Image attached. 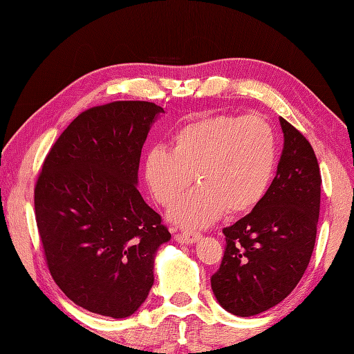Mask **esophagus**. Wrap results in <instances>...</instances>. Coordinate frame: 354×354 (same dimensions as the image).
I'll use <instances>...</instances> for the list:
<instances>
[{
  "label": "esophagus",
  "mask_w": 354,
  "mask_h": 354,
  "mask_svg": "<svg viewBox=\"0 0 354 354\" xmlns=\"http://www.w3.org/2000/svg\"><path fill=\"white\" fill-rule=\"evenodd\" d=\"M202 237L201 232H190V231H181L178 232V234H175V239L178 240L179 243H187V245H193L199 242V239Z\"/></svg>",
  "instance_id": "1"
}]
</instances>
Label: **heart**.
<instances>
[{"instance_id":"heart-1","label":"heart","mask_w":354,"mask_h":354,"mask_svg":"<svg viewBox=\"0 0 354 354\" xmlns=\"http://www.w3.org/2000/svg\"><path fill=\"white\" fill-rule=\"evenodd\" d=\"M277 138L257 115H209L173 133L171 149L147 150L142 175L153 199L171 205L193 183L201 184L170 209L169 219L199 230L227 213L243 214L257 207L272 183Z\"/></svg>"}]
</instances>
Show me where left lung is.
<instances>
[{
    "label": "left lung",
    "instance_id": "8db88e82",
    "mask_svg": "<svg viewBox=\"0 0 354 354\" xmlns=\"http://www.w3.org/2000/svg\"><path fill=\"white\" fill-rule=\"evenodd\" d=\"M284 146L266 196L223 228L225 252L212 277L225 310L252 317L281 303L309 266L317 239L321 173L310 142L280 117Z\"/></svg>",
    "mask_w": 354,
    "mask_h": 354
}]
</instances>
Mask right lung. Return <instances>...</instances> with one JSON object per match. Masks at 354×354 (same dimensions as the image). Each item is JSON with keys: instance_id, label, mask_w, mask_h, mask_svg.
Returning <instances> with one entry per match:
<instances>
[{"instance_id": "add662e5", "label": "right lung", "mask_w": 354, "mask_h": 354, "mask_svg": "<svg viewBox=\"0 0 354 354\" xmlns=\"http://www.w3.org/2000/svg\"><path fill=\"white\" fill-rule=\"evenodd\" d=\"M162 112L137 100L82 112L36 181V225L53 280L103 317L138 310L153 286L158 248L171 237L137 189L141 149Z\"/></svg>"}]
</instances>
